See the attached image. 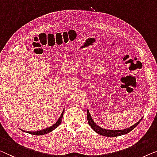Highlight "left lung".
<instances>
[{"mask_svg":"<svg viewBox=\"0 0 157 157\" xmlns=\"http://www.w3.org/2000/svg\"><path fill=\"white\" fill-rule=\"evenodd\" d=\"M87 121L88 123H89V125L92 127V129L94 130V132H97V133L100 134V135L105 136H108V137H114V136H118L123 135V134H126L129 133V132H131L132 129H134L136 126H137L139 124H140V121L142 120V119L139 121L138 122L134 124V125H132V127H130L127 129H122V130H109V129H105L103 128H101L96 124V123L94 122L93 120H92L91 116H90V114L89 112V110H87Z\"/></svg>","mask_w":157,"mask_h":157,"instance_id":"left-lung-1","label":"left lung"}]
</instances>
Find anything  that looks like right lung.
<instances>
[{"mask_svg":"<svg viewBox=\"0 0 157 157\" xmlns=\"http://www.w3.org/2000/svg\"><path fill=\"white\" fill-rule=\"evenodd\" d=\"M63 112H62L60 117H59V118L58 119V120L57 121L56 123H55L53 125L51 126V127L46 128V129H45L40 130V131H37V132H28V131H23V130H22V131L27 132V133H29L30 134H33V135H43V134L49 133V132L53 131L55 129H56V128L58 127V126L60 124V123L62 122V120H63Z\"/></svg>","mask_w":157,"mask_h":157,"instance_id":"right-lung-1","label":"right lung"}]
</instances>
